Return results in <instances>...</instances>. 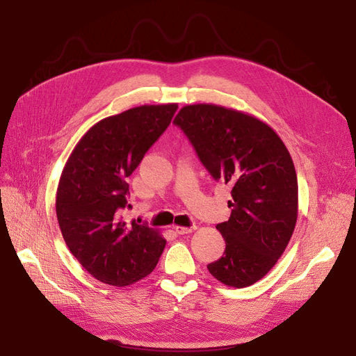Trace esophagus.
Wrapping results in <instances>:
<instances>
[{
    "mask_svg": "<svg viewBox=\"0 0 356 356\" xmlns=\"http://www.w3.org/2000/svg\"><path fill=\"white\" fill-rule=\"evenodd\" d=\"M196 229V227H175V231L179 234V235H184V234H191Z\"/></svg>",
    "mask_w": 356,
    "mask_h": 356,
    "instance_id": "34e87169",
    "label": "esophagus"
}]
</instances>
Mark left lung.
I'll return each mask as SVG.
<instances>
[{"label": "left lung", "instance_id": "left-lung-1", "mask_svg": "<svg viewBox=\"0 0 356 356\" xmlns=\"http://www.w3.org/2000/svg\"><path fill=\"white\" fill-rule=\"evenodd\" d=\"M177 125L215 180L232 186L227 222L216 229L225 252L208 266L229 287H248L283 255L297 220V176L275 131L244 112L212 104L183 106Z\"/></svg>", "mask_w": 356, "mask_h": 356}]
</instances>
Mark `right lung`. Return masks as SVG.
<instances>
[{
    "label": "right lung",
    "mask_w": 356,
    "mask_h": 356,
    "mask_svg": "<svg viewBox=\"0 0 356 356\" xmlns=\"http://www.w3.org/2000/svg\"><path fill=\"white\" fill-rule=\"evenodd\" d=\"M177 111V104L143 105L104 118L74 147L62 172L56 215L67 248L109 286H129L152 273L165 247L141 219L127 223L128 183Z\"/></svg>",
    "instance_id": "obj_1"
}]
</instances>
